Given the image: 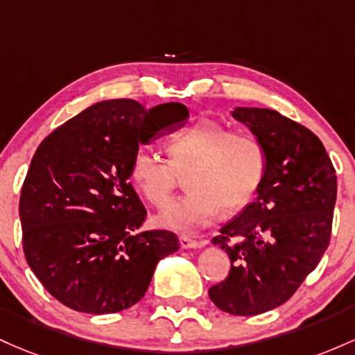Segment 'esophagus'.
<instances>
[{
    "label": "esophagus",
    "instance_id": "1",
    "mask_svg": "<svg viewBox=\"0 0 355 355\" xmlns=\"http://www.w3.org/2000/svg\"><path fill=\"white\" fill-rule=\"evenodd\" d=\"M179 245H181L182 250H189V248H201V246H205L206 243L193 240V238L186 236V234H181V236H179Z\"/></svg>",
    "mask_w": 355,
    "mask_h": 355
}]
</instances>
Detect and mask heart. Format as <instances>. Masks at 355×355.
I'll return each mask as SVG.
<instances>
[{
	"label": "heart",
	"mask_w": 355,
	"mask_h": 355,
	"mask_svg": "<svg viewBox=\"0 0 355 355\" xmlns=\"http://www.w3.org/2000/svg\"><path fill=\"white\" fill-rule=\"evenodd\" d=\"M167 159L141 147L130 161V179L150 205L164 206L186 176L189 191L156 216L159 226L193 231L223 211L248 205L263 179L266 153L260 139L202 119L166 142Z\"/></svg>",
	"instance_id": "1"
}]
</instances>
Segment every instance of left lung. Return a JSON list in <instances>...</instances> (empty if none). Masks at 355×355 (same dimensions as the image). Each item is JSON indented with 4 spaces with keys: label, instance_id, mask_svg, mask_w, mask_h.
<instances>
[{
    "label": "left lung",
    "instance_id": "left-lung-1",
    "mask_svg": "<svg viewBox=\"0 0 355 355\" xmlns=\"http://www.w3.org/2000/svg\"><path fill=\"white\" fill-rule=\"evenodd\" d=\"M266 153L257 199L220 230L214 245L228 253L226 280L209 298L231 315H258L285 304L315 270L332 233L337 176L312 130L272 109L231 112Z\"/></svg>",
    "mask_w": 355,
    "mask_h": 355
}]
</instances>
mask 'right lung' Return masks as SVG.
<instances>
[{"instance_id": "obj_1", "label": "right lung", "mask_w": 355, "mask_h": 355, "mask_svg": "<svg viewBox=\"0 0 355 355\" xmlns=\"http://www.w3.org/2000/svg\"><path fill=\"white\" fill-rule=\"evenodd\" d=\"M179 102L146 110L130 98L90 105L38 146L19 196L25 258L60 304L92 315L146 295L159 260L178 252L166 230L139 231L147 211L130 161L141 144L184 125Z\"/></svg>"}]
</instances>
